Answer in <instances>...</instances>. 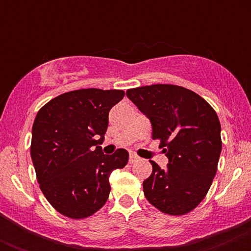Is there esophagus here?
I'll return each mask as SVG.
<instances>
[{"label": "esophagus", "mask_w": 251, "mask_h": 251, "mask_svg": "<svg viewBox=\"0 0 251 251\" xmlns=\"http://www.w3.org/2000/svg\"><path fill=\"white\" fill-rule=\"evenodd\" d=\"M139 159V157H138V155H135V154H131L129 155V164H133L134 162H137V160Z\"/></svg>", "instance_id": "esophagus-1"}]
</instances>
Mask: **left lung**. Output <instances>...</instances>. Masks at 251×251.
Returning <instances> with one entry per match:
<instances>
[{
	"label": "left lung",
	"mask_w": 251,
	"mask_h": 251,
	"mask_svg": "<svg viewBox=\"0 0 251 251\" xmlns=\"http://www.w3.org/2000/svg\"><path fill=\"white\" fill-rule=\"evenodd\" d=\"M128 99L149 118L152 139L169 158L165 170L151 162L144 195L154 208L172 216L192 211L208 194L222 150L221 124L201 96L177 85L127 89Z\"/></svg>",
	"instance_id": "obj_1"
}]
</instances>
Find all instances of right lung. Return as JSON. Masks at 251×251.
I'll list each match as a JSON object with an SVG mask.
<instances>
[{
	"mask_svg": "<svg viewBox=\"0 0 251 251\" xmlns=\"http://www.w3.org/2000/svg\"><path fill=\"white\" fill-rule=\"evenodd\" d=\"M125 96L120 89L83 88L57 96L37 112L30 155L42 194L57 212L82 220L108 200V177L128 162V152H101L108 112ZM99 137V140L96 138Z\"/></svg>",
	"mask_w": 251,
	"mask_h": 251,
	"instance_id": "right-lung-1",
	"label": "right lung"
}]
</instances>
